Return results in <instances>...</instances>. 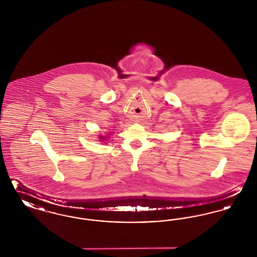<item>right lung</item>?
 Returning <instances> with one entry per match:
<instances>
[{"label":"right lung","mask_w":257,"mask_h":257,"mask_svg":"<svg viewBox=\"0 0 257 257\" xmlns=\"http://www.w3.org/2000/svg\"><path fill=\"white\" fill-rule=\"evenodd\" d=\"M100 139H101V140H103V141H105V140H106V137H104V136H100Z\"/></svg>","instance_id":"right-lung-1"}]
</instances>
